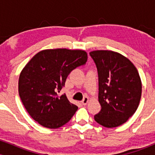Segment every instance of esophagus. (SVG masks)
<instances>
[{"label": "esophagus", "instance_id": "1", "mask_svg": "<svg viewBox=\"0 0 155 155\" xmlns=\"http://www.w3.org/2000/svg\"><path fill=\"white\" fill-rule=\"evenodd\" d=\"M88 101H89V97L87 96H85V97L83 98L82 101H81V104L83 105H86L88 103Z\"/></svg>", "mask_w": 155, "mask_h": 155}]
</instances>
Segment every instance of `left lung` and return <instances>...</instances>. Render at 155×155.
Masks as SVG:
<instances>
[{"label": "left lung", "mask_w": 155, "mask_h": 155, "mask_svg": "<svg viewBox=\"0 0 155 155\" xmlns=\"http://www.w3.org/2000/svg\"><path fill=\"white\" fill-rule=\"evenodd\" d=\"M90 55L97 67L101 106L94 118L106 127H118L127 122L138 107L142 91L139 74L135 65L120 53L97 50Z\"/></svg>", "instance_id": "8db88e82"}]
</instances>
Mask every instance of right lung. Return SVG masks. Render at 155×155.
I'll list each match as a JSON object with an SVG mask.
<instances>
[{
  "mask_svg": "<svg viewBox=\"0 0 155 155\" xmlns=\"http://www.w3.org/2000/svg\"><path fill=\"white\" fill-rule=\"evenodd\" d=\"M87 60L85 51L54 49L39 51L27 63L19 75V95L35 122L55 129L70 121L78 107L58 92L69 74Z\"/></svg>",
  "mask_w": 155,
  "mask_h": 155,
  "instance_id": "right-lung-1",
  "label": "right lung"
}]
</instances>
